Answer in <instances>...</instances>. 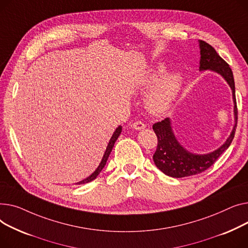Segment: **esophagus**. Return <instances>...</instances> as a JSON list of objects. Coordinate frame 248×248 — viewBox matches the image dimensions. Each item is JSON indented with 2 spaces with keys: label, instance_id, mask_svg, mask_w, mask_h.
<instances>
[{
  "label": "esophagus",
  "instance_id": "34e87169",
  "mask_svg": "<svg viewBox=\"0 0 248 248\" xmlns=\"http://www.w3.org/2000/svg\"><path fill=\"white\" fill-rule=\"evenodd\" d=\"M131 127H132L135 130H143L145 128V124L143 122H141V121H135L134 123H132Z\"/></svg>",
  "mask_w": 248,
  "mask_h": 248
}]
</instances>
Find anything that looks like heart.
<instances>
[{
    "instance_id": "heart-1",
    "label": "heart",
    "mask_w": 248,
    "mask_h": 248,
    "mask_svg": "<svg viewBox=\"0 0 248 248\" xmlns=\"http://www.w3.org/2000/svg\"><path fill=\"white\" fill-rule=\"evenodd\" d=\"M165 71L166 67L164 65H159L149 77L148 84L156 83ZM183 78L179 73L173 72L165 75L148 98L147 105L149 110L155 114H161L167 111L181 90Z\"/></svg>"
}]
</instances>
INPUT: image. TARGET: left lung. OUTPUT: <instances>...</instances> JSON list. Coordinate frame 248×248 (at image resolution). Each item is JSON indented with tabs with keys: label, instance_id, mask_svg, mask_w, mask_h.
Instances as JSON below:
<instances>
[{
	"label": "left lung",
	"instance_id": "1",
	"mask_svg": "<svg viewBox=\"0 0 248 248\" xmlns=\"http://www.w3.org/2000/svg\"><path fill=\"white\" fill-rule=\"evenodd\" d=\"M200 71L211 70L220 74L230 86L234 103L235 124L225 143L215 151L208 154H194L186 150L177 141L173 133L171 121L165 118L161 122L153 124L152 128L158 139L157 149L153 155V161L157 168L164 174L174 178L195 175L208 169L229 146L234 138L237 126V106L235 98L234 78L229 65L217 54L208 43L199 40Z\"/></svg>",
	"mask_w": 248,
	"mask_h": 248
}]
</instances>
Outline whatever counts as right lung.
Returning <instances> with one entry per match:
<instances>
[{
  "mask_svg": "<svg viewBox=\"0 0 248 248\" xmlns=\"http://www.w3.org/2000/svg\"><path fill=\"white\" fill-rule=\"evenodd\" d=\"M121 131H122V127H121V126H119L117 129L115 130V132L113 133V135H112V137H111V139H110V141H109V143H108V146H107V148H106V151H105V153H104V156H103V158H102V161H101V163L99 164V166L97 167V169L91 174V175H90L89 177H87L86 179H84V180H82V181H80V182H77L76 184H85V183L91 182L92 180L96 179V177L99 175L100 172L102 171V169H103L104 166L106 165L108 157H109V155H110V153H111V151H112V149H113V147H114V144H115L116 140L118 139L119 135L121 134Z\"/></svg>",
  "mask_w": 248,
  "mask_h": 248,
  "instance_id": "add662e5",
  "label": "right lung"
}]
</instances>
